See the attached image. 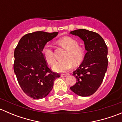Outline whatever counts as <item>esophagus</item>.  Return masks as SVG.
<instances>
[{
    "label": "esophagus",
    "mask_w": 122,
    "mask_h": 122,
    "mask_svg": "<svg viewBox=\"0 0 122 122\" xmlns=\"http://www.w3.org/2000/svg\"><path fill=\"white\" fill-rule=\"evenodd\" d=\"M67 76H68V75L66 74H62L61 75V76L62 77H67Z\"/></svg>",
    "instance_id": "obj_1"
}]
</instances>
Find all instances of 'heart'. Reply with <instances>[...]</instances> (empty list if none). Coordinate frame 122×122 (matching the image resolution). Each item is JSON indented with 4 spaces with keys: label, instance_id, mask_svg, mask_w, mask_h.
Instances as JSON below:
<instances>
[{
    "label": "heart",
    "instance_id": "b5f03b06",
    "mask_svg": "<svg viewBox=\"0 0 122 122\" xmlns=\"http://www.w3.org/2000/svg\"><path fill=\"white\" fill-rule=\"evenodd\" d=\"M58 43L64 48L67 50L65 60L56 61L52 65V70L57 72H66L74 65H78L83 61L85 56L84 50L78 46V42L70 37H64L58 41ZM42 54L45 61L49 64H52L55 61L54 53L52 46L46 44L42 50Z\"/></svg>",
    "mask_w": 122,
    "mask_h": 122
}]
</instances>
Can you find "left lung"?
Masks as SVG:
<instances>
[{"instance_id": "obj_1", "label": "left lung", "mask_w": 122, "mask_h": 122, "mask_svg": "<svg viewBox=\"0 0 122 122\" xmlns=\"http://www.w3.org/2000/svg\"><path fill=\"white\" fill-rule=\"evenodd\" d=\"M70 34L83 40L87 51L82 63L73 72L77 82L70 89L80 96H89L99 88L107 71V47L102 36L94 32L80 29Z\"/></svg>"}]
</instances>
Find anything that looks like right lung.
<instances>
[{"mask_svg": "<svg viewBox=\"0 0 122 122\" xmlns=\"http://www.w3.org/2000/svg\"><path fill=\"white\" fill-rule=\"evenodd\" d=\"M58 32L36 31L25 35L14 51V72L26 94L34 99L45 97L60 75L48 67L42 50Z\"/></svg>", "mask_w": 122, "mask_h": 122, "instance_id": "obj_1", "label": "right lung"}]
</instances>
